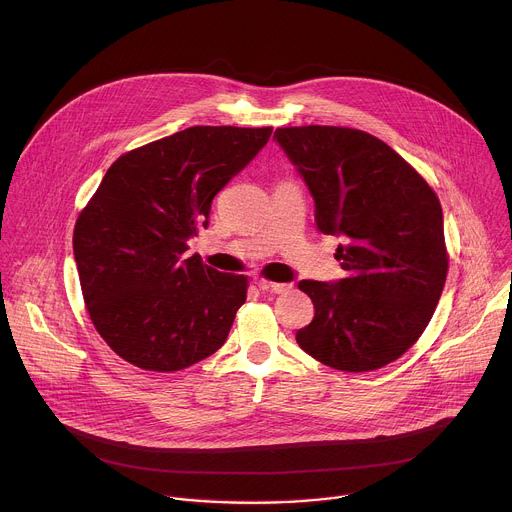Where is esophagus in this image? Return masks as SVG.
Masks as SVG:
<instances>
[{
  "label": "esophagus",
  "mask_w": 512,
  "mask_h": 512,
  "mask_svg": "<svg viewBox=\"0 0 512 512\" xmlns=\"http://www.w3.org/2000/svg\"><path fill=\"white\" fill-rule=\"evenodd\" d=\"M257 287L261 291H271V294H285V291L291 289V283H275L267 279H257Z\"/></svg>",
  "instance_id": "esophagus-1"
}]
</instances>
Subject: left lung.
Returning a JSON list of instances; mask_svg holds the SVG:
<instances>
[{
  "instance_id": "left-lung-1",
  "label": "left lung",
  "mask_w": 512,
  "mask_h": 512,
  "mask_svg": "<svg viewBox=\"0 0 512 512\" xmlns=\"http://www.w3.org/2000/svg\"><path fill=\"white\" fill-rule=\"evenodd\" d=\"M273 139L306 182L316 225L342 243L338 281L302 279L314 320L304 352L336 371L385 367L429 324L448 275L444 214L427 182L381 139L346 127H279Z\"/></svg>"
}]
</instances>
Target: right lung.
Masks as SVG:
<instances>
[{"label": "right lung", "instance_id": "add662e5", "mask_svg": "<svg viewBox=\"0 0 512 512\" xmlns=\"http://www.w3.org/2000/svg\"><path fill=\"white\" fill-rule=\"evenodd\" d=\"M271 127L196 125L121 156L72 235L83 298L103 340L145 371L174 373L214 354L247 300V277L186 255L212 198Z\"/></svg>", "mask_w": 512, "mask_h": 512}]
</instances>
